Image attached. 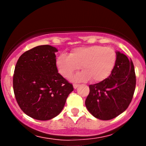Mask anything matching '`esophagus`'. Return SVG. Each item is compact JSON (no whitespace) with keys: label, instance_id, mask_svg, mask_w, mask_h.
I'll return each mask as SVG.
<instances>
[{"label":"esophagus","instance_id":"esophagus-1","mask_svg":"<svg viewBox=\"0 0 146 146\" xmlns=\"http://www.w3.org/2000/svg\"><path fill=\"white\" fill-rule=\"evenodd\" d=\"M78 86H79L78 84H73V88H74V89H76Z\"/></svg>","mask_w":146,"mask_h":146}]
</instances>
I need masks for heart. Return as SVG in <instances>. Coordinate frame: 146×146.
Wrapping results in <instances>:
<instances>
[{
	"label": "heart",
	"mask_w": 146,
	"mask_h": 146,
	"mask_svg": "<svg viewBox=\"0 0 146 146\" xmlns=\"http://www.w3.org/2000/svg\"><path fill=\"white\" fill-rule=\"evenodd\" d=\"M117 61V54L114 48L94 45L75 48L70 55L60 54L56 66L60 74L66 78L71 77L81 66L83 71L73 77L74 81L91 79L93 82H100L111 76Z\"/></svg>",
	"instance_id": "heart-1"
}]
</instances>
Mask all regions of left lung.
I'll use <instances>...</instances> for the list:
<instances>
[{
    "label": "left lung",
    "mask_w": 146,
    "mask_h": 146,
    "mask_svg": "<svg viewBox=\"0 0 146 146\" xmlns=\"http://www.w3.org/2000/svg\"><path fill=\"white\" fill-rule=\"evenodd\" d=\"M117 61L111 76L104 81L90 85L85 106L101 120L115 118L128 108L136 88V74L131 60L117 51Z\"/></svg>",
    "instance_id": "1"
}]
</instances>
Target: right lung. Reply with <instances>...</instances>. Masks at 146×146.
Wrapping results in <instances>:
<instances>
[{"label": "right lung", "mask_w": 146, "mask_h": 146, "mask_svg": "<svg viewBox=\"0 0 146 146\" xmlns=\"http://www.w3.org/2000/svg\"><path fill=\"white\" fill-rule=\"evenodd\" d=\"M41 45L20 56L13 75V90L23 112L37 120H49L60 114L73 90L72 84L58 73L55 53Z\"/></svg>", "instance_id": "add662e5"}]
</instances>
